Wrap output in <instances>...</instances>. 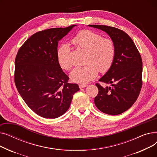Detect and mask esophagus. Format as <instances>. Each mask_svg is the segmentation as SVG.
<instances>
[{
	"instance_id": "34e87169",
	"label": "esophagus",
	"mask_w": 157,
	"mask_h": 157,
	"mask_svg": "<svg viewBox=\"0 0 157 157\" xmlns=\"http://www.w3.org/2000/svg\"><path fill=\"white\" fill-rule=\"evenodd\" d=\"M86 86H87V85H84V84H79V88H80V89H82V88H85Z\"/></svg>"
}]
</instances>
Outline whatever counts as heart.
Listing matches in <instances>:
<instances>
[{
    "label": "heart",
    "instance_id": "1",
    "mask_svg": "<svg viewBox=\"0 0 157 157\" xmlns=\"http://www.w3.org/2000/svg\"><path fill=\"white\" fill-rule=\"evenodd\" d=\"M72 44L78 48L86 52L84 67L74 69L70 77L72 81L85 84L94 79L98 72L105 73L112 67L115 55L116 46L113 40L104 38L92 30H84L79 32L72 39ZM71 47L62 44L57 49V60L62 69L70 70L72 67L71 57Z\"/></svg>",
    "mask_w": 157,
    "mask_h": 157
}]
</instances>
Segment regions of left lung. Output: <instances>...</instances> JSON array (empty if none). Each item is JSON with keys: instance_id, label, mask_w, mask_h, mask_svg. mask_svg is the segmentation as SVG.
Wrapping results in <instances>:
<instances>
[{"instance_id": "obj_1", "label": "left lung", "mask_w": 157, "mask_h": 157, "mask_svg": "<svg viewBox=\"0 0 157 157\" xmlns=\"http://www.w3.org/2000/svg\"><path fill=\"white\" fill-rule=\"evenodd\" d=\"M105 32L114 42L116 55L111 68L99 81L111 84L98 89L94 102L102 113L117 115L128 110L136 101L143 85L141 56L131 37L123 30L106 25H89Z\"/></svg>"}]
</instances>
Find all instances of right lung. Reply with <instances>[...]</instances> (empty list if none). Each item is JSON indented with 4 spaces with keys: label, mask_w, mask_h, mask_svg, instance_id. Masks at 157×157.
Listing matches in <instances>:
<instances>
[{
    "label": "right lung",
    "mask_w": 157,
    "mask_h": 157,
    "mask_svg": "<svg viewBox=\"0 0 157 157\" xmlns=\"http://www.w3.org/2000/svg\"><path fill=\"white\" fill-rule=\"evenodd\" d=\"M75 26L37 32L16 55L15 85L25 102L40 117L52 119L62 116L79 90L77 84L69 83L56 56L59 41Z\"/></svg>",
    "instance_id": "1"
}]
</instances>
